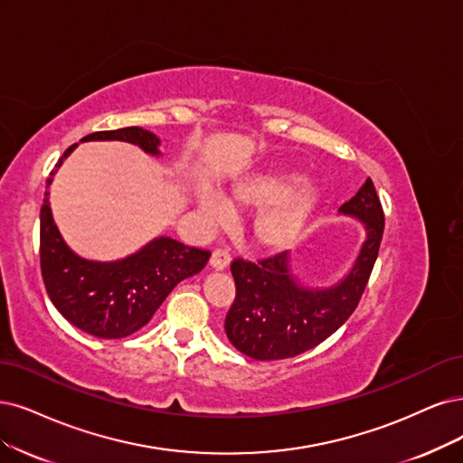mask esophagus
<instances>
[{"label":"esophagus","mask_w":463,"mask_h":463,"mask_svg":"<svg viewBox=\"0 0 463 463\" xmlns=\"http://www.w3.org/2000/svg\"><path fill=\"white\" fill-rule=\"evenodd\" d=\"M229 263H231V253H229V250L217 248V250L212 253V258H210V267H212V269L222 270V269L229 267Z\"/></svg>","instance_id":"1"}]
</instances>
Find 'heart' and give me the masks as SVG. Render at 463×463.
I'll return each mask as SVG.
<instances>
[{"instance_id":"1","label":"heart","mask_w":463,"mask_h":463,"mask_svg":"<svg viewBox=\"0 0 463 463\" xmlns=\"http://www.w3.org/2000/svg\"><path fill=\"white\" fill-rule=\"evenodd\" d=\"M232 205L260 212L253 221V241L267 251H282L292 246L317 215L322 191L313 183H299L296 174H258L231 188ZM200 212L210 221H222L231 213L225 198L205 193Z\"/></svg>"}]
</instances>
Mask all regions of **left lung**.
<instances>
[{
	"label": "left lung",
	"mask_w": 463,
	"mask_h": 463,
	"mask_svg": "<svg viewBox=\"0 0 463 463\" xmlns=\"http://www.w3.org/2000/svg\"><path fill=\"white\" fill-rule=\"evenodd\" d=\"M339 213L364 222L366 241L347 275L330 288H307L296 279L288 251L258 263L234 260L236 298L225 318L231 344L255 361L292 358L322 344L356 309L383 236L385 217L368 177Z\"/></svg>",
	"instance_id": "8db88e82"
}]
</instances>
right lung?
Segmentation results:
<instances>
[{
    "mask_svg": "<svg viewBox=\"0 0 463 463\" xmlns=\"http://www.w3.org/2000/svg\"><path fill=\"white\" fill-rule=\"evenodd\" d=\"M83 141H126L160 156V139L143 128L97 131L85 135ZM74 148L76 145L62 154L57 167ZM53 175L55 171L47 186ZM210 255L208 250L158 236L126 260H83L62 241L45 193L40 213V265L45 289L68 322L95 337L119 339L143 328L171 289L200 272Z\"/></svg>",
    "mask_w": 463,
    "mask_h": 463,
    "instance_id": "right-lung-1",
    "label": "right lung"
}]
</instances>
